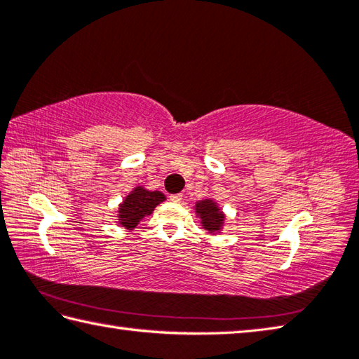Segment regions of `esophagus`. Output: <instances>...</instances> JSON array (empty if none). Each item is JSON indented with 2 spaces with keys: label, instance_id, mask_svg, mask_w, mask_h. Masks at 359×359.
<instances>
[{
  "label": "esophagus",
  "instance_id": "34e87169",
  "mask_svg": "<svg viewBox=\"0 0 359 359\" xmlns=\"http://www.w3.org/2000/svg\"><path fill=\"white\" fill-rule=\"evenodd\" d=\"M182 199H184V196L182 194H171L170 196V201H172V202H180Z\"/></svg>",
  "mask_w": 359,
  "mask_h": 359
}]
</instances>
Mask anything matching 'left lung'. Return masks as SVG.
<instances>
[{
    "mask_svg": "<svg viewBox=\"0 0 359 359\" xmlns=\"http://www.w3.org/2000/svg\"><path fill=\"white\" fill-rule=\"evenodd\" d=\"M194 215L199 219L202 229H205L210 235L221 233L227 221L226 213L222 212L221 205L213 198H205L196 202Z\"/></svg>",
    "mask_w": 359,
    "mask_h": 359,
    "instance_id": "left-lung-1",
    "label": "left lung"
}]
</instances>
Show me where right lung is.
I'll return each mask as SVG.
<instances>
[{"label":"right lung","instance_id":"1","mask_svg":"<svg viewBox=\"0 0 359 359\" xmlns=\"http://www.w3.org/2000/svg\"><path fill=\"white\" fill-rule=\"evenodd\" d=\"M163 201H166V196L161 191H151L143 185L135 187L118 205V224L128 231H132L146 216L152 215L156 207Z\"/></svg>","mask_w":359,"mask_h":359}]
</instances>
